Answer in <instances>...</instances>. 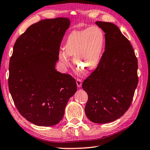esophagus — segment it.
Segmentation results:
<instances>
[{"label":"esophagus","mask_w":150,"mask_h":150,"mask_svg":"<svg viewBox=\"0 0 150 150\" xmlns=\"http://www.w3.org/2000/svg\"><path fill=\"white\" fill-rule=\"evenodd\" d=\"M76 83H77V86H78V87H81V84H82L81 79H79V78H78L77 79H76Z\"/></svg>","instance_id":"obj_1"}]
</instances>
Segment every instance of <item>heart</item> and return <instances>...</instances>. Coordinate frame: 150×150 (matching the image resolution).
<instances>
[{
	"instance_id": "1",
	"label": "heart",
	"mask_w": 150,
	"mask_h": 150,
	"mask_svg": "<svg viewBox=\"0 0 150 150\" xmlns=\"http://www.w3.org/2000/svg\"><path fill=\"white\" fill-rule=\"evenodd\" d=\"M105 34L98 26L74 30L68 35L64 51H61L59 58L64 65L69 63V56H73V63L79 70L88 71L99 63L105 46Z\"/></svg>"
}]
</instances>
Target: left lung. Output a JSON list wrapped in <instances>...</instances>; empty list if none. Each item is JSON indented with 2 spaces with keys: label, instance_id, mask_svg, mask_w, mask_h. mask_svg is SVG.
Listing matches in <instances>:
<instances>
[{
  "label": "left lung",
  "instance_id": "obj_1",
  "mask_svg": "<svg viewBox=\"0 0 150 150\" xmlns=\"http://www.w3.org/2000/svg\"><path fill=\"white\" fill-rule=\"evenodd\" d=\"M96 24L105 33V51L82 87L88 94L87 118L104 124L121 117L129 108L138 84V61L129 41L117 26L102 21Z\"/></svg>",
  "mask_w": 150,
  "mask_h": 150
}]
</instances>
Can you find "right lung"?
I'll return each mask as SVG.
<instances>
[{"mask_svg":"<svg viewBox=\"0 0 150 150\" xmlns=\"http://www.w3.org/2000/svg\"><path fill=\"white\" fill-rule=\"evenodd\" d=\"M69 25L67 18L40 21L29 26L13 46L9 89L20 114L37 126L59 123L69 98L77 91L71 75L55 69Z\"/></svg>","mask_w":150,"mask_h":150,"instance_id":"1","label":"right lung"}]
</instances>
